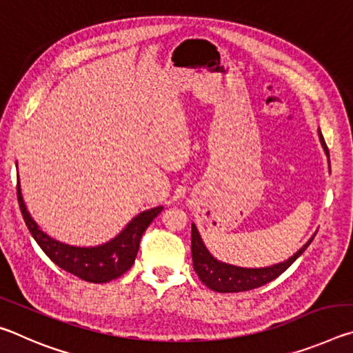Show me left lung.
<instances>
[{
	"label": "left lung",
	"instance_id": "8db88e82",
	"mask_svg": "<svg viewBox=\"0 0 353 353\" xmlns=\"http://www.w3.org/2000/svg\"><path fill=\"white\" fill-rule=\"evenodd\" d=\"M319 137L322 146H324L325 152L328 154V148L324 141V137H322V134H319ZM313 238L314 236H312V240L299 250V252L292 255L290 260L279 263V265H274L271 268H261V270H244V268L230 266L225 265V263L214 260L213 256L208 254L204 243L201 240L198 229H196L193 224L191 225V256H193V268L196 274H198L201 282L213 291L241 292L255 290L272 282L274 279H277L280 274H283L288 270L292 263L302 255L303 250L310 246Z\"/></svg>",
	"mask_w": 353,
	"mask_h": 353
}]
</instances>
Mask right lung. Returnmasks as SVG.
Segmentation results:
<instances>
[{"label": "right lung", "instance_id": "right-lung-1", "mask_svg": "<svg viewBox=\"0 0 353 353\" xmlns=\"http://www.w3.org/2000/svg\"><path fill=\"white\" fill-rule=\"evenodd\" d=\"M17 198H19L20 210L29 232L51 261H54L63 271L92 283L110 282L130 270L139 252L143 234L152 223V219L163 210V207H155L140 213L130 221L121 234L103 246L73 248L52 240L39 229L23 202L20 182L17 183Z\"/></svg>", "mask_w": 353, "mask_h": 353}]
</instances>
